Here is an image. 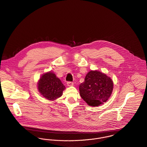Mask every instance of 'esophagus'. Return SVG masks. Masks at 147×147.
<instances>
[{
  "label": "esophagus",
  "instance_id": "1",
  "mask_svg": "<svg viewBox=\"0 0 147 147\" xmlns=\"http://www.w3.org/2000/svg\"><path fill=\"white\" fill-rule=\"evenodd\" d=\"M67 86H73V82H67Z\"/></svg>",
  "mask_w": 147,
  "mask_h": 147
}]
</instances>
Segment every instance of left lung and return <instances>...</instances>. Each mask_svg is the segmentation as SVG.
<instances>
[{
  "label": "left lung",
  "mask_w": 147,
  "mask_h": 147,
  "mask_svg": "<svg viewBox=\"0 0 147 147\" xmlns=\"http://www.w3.org/2000/svg\"><path fill=\"white\" fill-rule=\"evenodd\" d=\"M113 90L112 80L96 70L89 71L84 82L80 85L81 96L91 106H98L106 102L111 96Z\"/></svg>",
  "instance_id": "obj_1"
}]
</instances>
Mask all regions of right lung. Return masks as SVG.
Masks as SVG:
<instances>
[{"instance_id":"right-lung-1","label":"right lung","mask_w":147,"mask_h":147,"mask_svg":"<svg viewBox=\"0 0 147 147\" xmlns=\"http://www.w3.org/2000/svg\"><path fill=\"white\" fill-rule=\"evenodd\" d=\"M65 88L60 80L52 72L42 75L38 83L39 92L44 97L51 100L60 97Z\"/></svg>"}]
</instances>
